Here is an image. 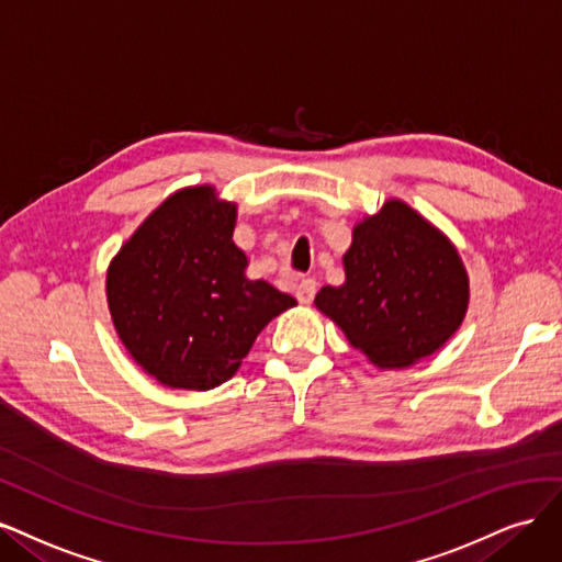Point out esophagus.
Listing matches in <instances>:
<instances>
[{
  "mask_svg": "<svg viewBox=\"0 0 562 562\" xmlns=\"http://www.w3.org/2000/svg\"><path fill=\"white\" fill-rule=\"evenodd\" d=\"M315 289H317V282L313 278H301L296 284V299L303 305H311L315 299Z\"/></svg>",
  "mask_w": 562,
  "mask_h": 562,
  "instance_id": "1",
  "label": "esophagus"
}]
</instances>
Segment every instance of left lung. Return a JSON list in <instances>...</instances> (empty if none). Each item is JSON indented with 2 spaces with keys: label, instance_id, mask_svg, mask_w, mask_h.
Masks as SVG:
<instances>
[{
  "label": "left lung",
  "instance_id": "left-lung-1",
  "mask_svg": "<svg viewBox=\"0 0 562 562\" xmlns=\"http://www.w3.org/2000/svg\"><path fill=\"white\" fill-rule=\"evenodd\" d=\"M346 282L322 286L315 305L380 371L408 369L441 350L469 307L458 247L400 198L352 228Z\"/></svg>",
  "mask_w": 562,
  "mask_h": 562
}]
</instances>
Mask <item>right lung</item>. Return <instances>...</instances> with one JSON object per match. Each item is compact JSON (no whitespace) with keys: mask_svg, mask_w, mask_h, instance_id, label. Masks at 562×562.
Returning <instances> with one entry per match:
<instances>
[{"mask_svg":"<svg viewBox=\"0 0 562 562\" xmlns=\"http://www.w3.org/2000/svg\"><path fill=\"white\" fill-rule=\"evenodd\" d=\"M238 205L212 184L170 193L106 268V305L135 364L172 390L207 392L238 373L266 324L296 299L247 278L233 243Z\"/></svg>","mask_w":562,"mask_h":562,"instance_id":"1","label":"right lung"}]
</instances>
